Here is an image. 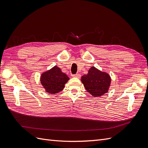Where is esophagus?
<instances>
[{"instance_id":"esophagus-1","label":"esophagus","mask_w":148,"mask_h":148,"mask_svg":"<svg viewBox=\"0 0 148 148\" xmlns=\"http://www.w3.org/2000/svg\"><path fill=\"white\" fill-rule=\"evenodd\" d=\"M72 77H75V78H79L80 77H81V75L79 74V73H77V74H75V75H73Z\"/></svg>"}]
</instances>
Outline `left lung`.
Returning a JSON list of instances; mask_svg holds the SVG:
<instances>
[{
    "label": "left lung",
    "mask_w": 148,
    "mask_h": 148,
    "mask_svg": "<svg viewBox=\"0 0 148 148\" xmlns=\"http://www.w3.org/2000/svg\"><path fill=\"white\" fill-rule=\"evenodd\" d=\"M81 81L86 91L94 97H100L109 91L111 77L109 73L91 66L87 75L82 77Z\"/></svg>",
    "instance_id": "1"
}]
</instances>
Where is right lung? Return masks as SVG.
Listing matches in <instances>:
<instances>
[{"label": "right lung", "mask_w": 148, "mask_h": 148, "mask_svg": "<svg viewBox=\"0 0 148 148\" xmlns=\"http://www.w3.org/2000/svg\"><path fill=\"white\" fill-rule=\"evenodd\" d=\"M69 79L68 76L62 72L57 66H53L50 70L44 71L40 78L41 83L45 91L52 95L63 90L65 84Z\"/></svg>", "instance_id": "add662e5"}]
</instances>
